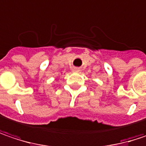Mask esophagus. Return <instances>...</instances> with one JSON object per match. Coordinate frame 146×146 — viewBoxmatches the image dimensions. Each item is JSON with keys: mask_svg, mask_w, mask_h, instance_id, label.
<instances>
[{"mask_svg": "<svg viewBox=\"0 0 146 146\" xmlns=\"http://www.w3.org/2000/svg\"><path fill=\"white\" fill-rule=\"evenodd\" d=\"M80 70V68H78V67H75V68H73V71L74 72H79Z\"/></svg>", "mask_w": 146, "mask_h": 146, "instance_id": "34e87169", "label": "esophagus"}]
</instances>
